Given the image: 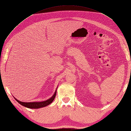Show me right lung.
I'll use <instances>...</instances> for the list:
<instances>
[{
  "instance_id": "add662e5",
  "label": "right lung",
  "mask_w": 131,
  "mask_h": 131,
  "mask_svg": "<svg viewBox=\"0 0 131 131\" xmlns=\"http://www.w3.org/2000/svg\"><path fill=\"white\" fill-rule=\"evenodd\" d=\"M56 92H57V90H56L54 94L52 96V97H51V98L49 99L48 100H46V101H44L41 102H21L20 101H19V100H17L16 98H15V97H14V98H15V99L19 103V104L24 106L25 107H26L27 108H39L40 107L47 106H48L50 104H51L55 98L56 95Z\"/></svg>"
}]
</instances>
